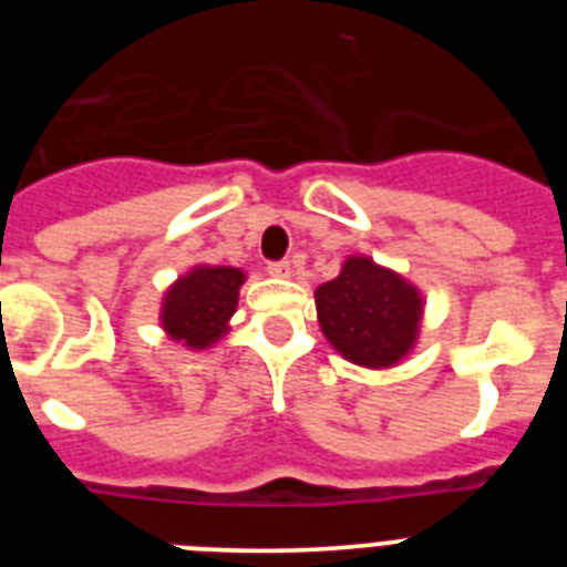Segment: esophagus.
I'll return each mask as SVG.
<instances>
[{
    "mask_svg": "<svg viewBox=\"0 0 567 567\" xmlns=\"http://www.w3.org/2000/svg\"><path fill=\"white\" fill-rule=\"evenodd\" d=\"M267 272L275 275V278H287V275L292 272V264H289V260H269Z\"/></svg>",
    "mask_w": 567,
    "mask_h": 567,
    "instance_id": "obj_1",
    "label": "esophagus"
}]
</instances>
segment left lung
Returning <instances> with one entry per match:
<instances>
[{
    "label": "left lung",
    "instance_id": "8db88e82",
    "mask_svg": "<svg viewBox=\"0 0 567 567\" xmlns=\"http://www.w3.org/2000/svg\"><path fill=\"white\" fill-rule=\"evenodd\" d=\"M329 343L352 363L383 369L403 358L417 338L423 298L400 275L369 258H349L338 278L315 292Z\"/></svg>",
    "mask_w": 567,
    "mask_h": 567
}]
</instances>
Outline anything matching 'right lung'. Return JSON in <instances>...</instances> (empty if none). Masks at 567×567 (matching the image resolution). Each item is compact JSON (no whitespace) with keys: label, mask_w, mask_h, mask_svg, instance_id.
<instances>
[{"label":"right lung","mask_w":567,"mask_h":567,"mask_svg":"<svg viewBox=\"0 0 567 567\" xmlns=\"http://www.w3.org/2000/svg\"><path fill=\"white\" fill-rule=\"evenodd\" d=\"M244 272L233 267H198L184 275L164 298L162 323L173 340L207 349L227 332V320L238 307Z\"/></svg>","instance_id":"obj_1"}]
</instances>
